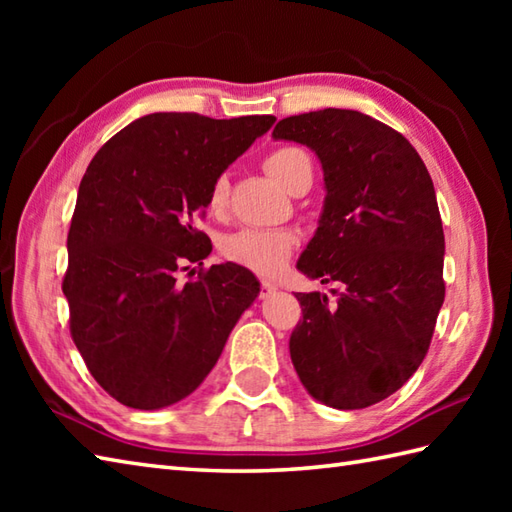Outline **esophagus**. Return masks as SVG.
<instances>
[{
	"instance_id": "34e87169",
	"label": "esophagus",
	"mask_w": 512,
	"mask_h": 512,
	"mask_svg": "<svg viewBox=\"0 0 512 512\" xmlns=\"http://www.w3.org/2000/svg\"><path fill=\"white\" fill-rule=\"evenodd\" d=\"M259 288H262V292H259V295H262V297H266V295H270V292H273V290H277V286L273 284V281H268V279L259 281Z\"/></svg>"
}]
</instances>
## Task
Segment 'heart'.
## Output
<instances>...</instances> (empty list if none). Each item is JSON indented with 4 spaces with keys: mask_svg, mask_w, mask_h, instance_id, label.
I'll list each match as a JSON object with an SVG mask.
<instances>
[{
    "mask_svg": "<svg viewBox=\"0 0 512 512\" xmlns=\"http://www.w3.org/2000/svg\"><path fill=\"white\" fill-rule=\"evenodd\" d=\"M266 171L288 189L301 169H312L310 156L301 147L284 145L270 151L264 160ZM231 198V182L226 173H217L206 193V206L213 213H222ZM297 246V233L288 228H242L228 235L222 253L231 262L259 275H275L288 264Z\"/></svg>",
    "mask_w": 512,
    "mask_h": 512,
    "instance_id": "obj_1",
    "label": "heart"
}]
</instances>
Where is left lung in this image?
Segmentation results:
<instances>
[{"mask_svg":"<svg viewBox=\"0 0 512 512\" xmlns=\"http://www.w3.org/2000/svg\"><path fill=\"white\" fill-rule=\"evenodd\" d=\"M275 138L319 156L325 206L297 268L341 284L336 301L297 292L290 358L310 396L365 409L394 394L427 356L444 301V231L436 189L396 129L354 110L288 116Z\"/></svg>","mask_w":512,"mask_h":512,"instance_id":"1","label":"left lung"}]
</instances>
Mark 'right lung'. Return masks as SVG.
Returning <instances> with one entry per match:
<instances>
[{
    "label": "right lung",
    "instance_id": "1",
    "mask_svg": "<svg viewBox=\"0 0 512 512\" xmlns=\"http://www.w3.org/2000/svg\"><path fill=\"white\" fill-rule=\"evenodd\" d=\"M275 116L217 121L195 112L138 118L96 151L68 233L63 295L70 334L107 394L134 409H162L200 387L259 281L237 264L200 268L211 239V180L266 134Z\"/></svg>",
    "mask_w": 512,
    "mask_h": 512
}]
</instances>
